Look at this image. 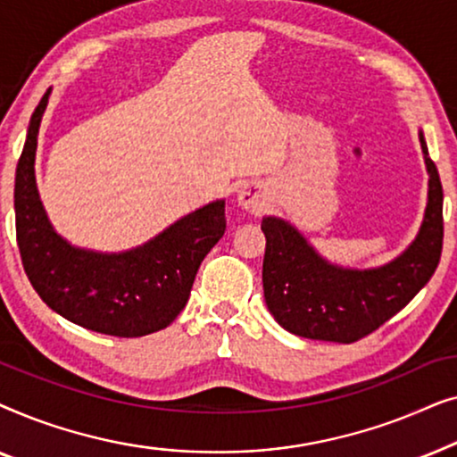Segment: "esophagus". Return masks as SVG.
<instances>
[{
	"mask_svg": "<svg viewBox=\"0 0 457 457\" xmlns=\"http://www.w3.org/2000/svg\"><path fill=\"white\" fill-rule=\"evenodd\" d=\"M237 199H239V205L249 214H262L268 208V197L266 193L260 189L258 185H243L239 193H237Z\"/></svg>",
	"mask_w": 457,
	"mask_h": 457,
	"instance_id": "obj_1",
	"label": "esophagus"
}]
</instances>
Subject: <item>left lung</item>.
I'll return each mask as SVG.
<instances>
[{
	"label": "left lung",
	"mask_w": 457,
	"mask_h": 457,
	"mask_svg": "<svg viewBox=\"0 0 457 457\" xmlns=\"http://www.w3.org/2000/svg\"><path fill=\"white\" fill-rule=\"evenodd\" d=\"M427 162L428 204L416 241L374 270H343L318 258L302 235L278 218H264L262 283L270 314L280 327L305 339L353 343L364 339L405 308L428 283L443 249V187L435 162Z\"/></svg>",
	"instance_id": "left-lung-1"
}]
</instances>
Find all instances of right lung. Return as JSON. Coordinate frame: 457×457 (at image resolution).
I'll use <instances>...</instances> for the list:
<instances>
[{
	"label": "right lung",
	"mask_w": 457,
	"mask_h": 457,
	"mask_svg": "<svg viewBox=\"0 0 457 457\" xmlns=\"http://www.w3.org/2000/svg\"><path fill=\"white\" fill-rule=\"evenodd\" d=\"M49 91L30 116L16 166V241L24 272L49 308L79 327L112 337L166 328L185 308L197 268L227 228L224 202L180 218L127 253L74 249L49 227L35 185V152Z\"/></svg>",
	"instance_id": "right-lung-1"
}]
</instances>
